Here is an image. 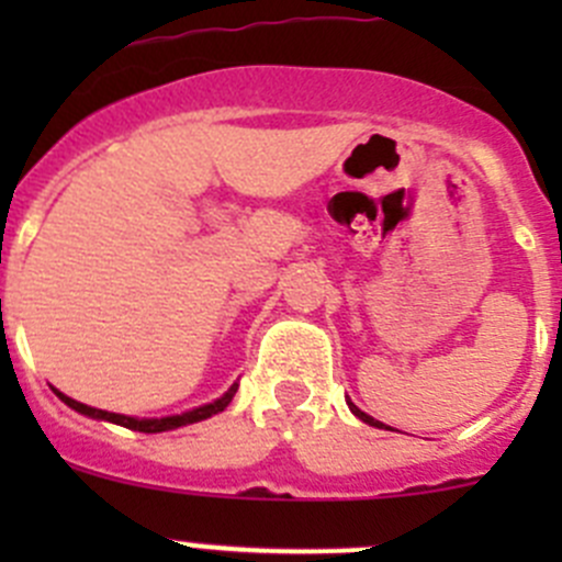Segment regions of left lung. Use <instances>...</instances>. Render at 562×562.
Instances as JSON below:
<instances>
[{
	"label": "left lung",
	"mask_w": 562,
	"mask_h": 562,
	"mask_svg": "<svg viewBox=\"0 0 562 562\" xmlns=\"http://www.w3.org/2000/svg\"><path fill=\"white\" fill-rule=\"evenodd\" d=\"M348 407H350V413H353L356 418H361V422H364V424H370V427H378V429H383V427H386V424H383V422H378V418L367 416L364 411H359V407H356L353 402H350V400H348ZM386 429H389V427H386Z\"/></svg>",
	"instance_id": "obj_1"
}]
</instances>
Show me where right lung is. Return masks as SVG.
<instances>
[{"label":"right lung","instance_id":"1","mask_svg":"<svg viewBox=\"0 0 562 562\" xmlns=\"http://www.w3.org/2000/svg\"><path fill=\"white\" fill-rule=\"evenodd\" d=\"M236 389H239V383H234V386H231L228 391H225V394L220 396V400L209 402V405L192 407V411L176 413V416H162V418H135V416H124V413L98 411V407H89V405H83V402L72 400V396L61 394L59 389H54V394L59 396V400L65 402L67 407H72V411H76V413H81V416L98 418V422H111V424H119V427L135 429V432H168V429L187 427V424H195V422H203V418H212L214 413H223L225 407L231 405V400H234Z\"/></svg>","mask_w":562,"mask_h":562}]
</instances>
